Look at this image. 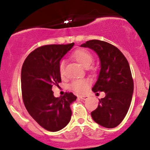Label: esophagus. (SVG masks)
I'll list each match as a JSON object with an SVG mask.
<instances>
[{
	"mask_svg": "<svg viewBox=\"0 0 150 150\" xmlns=\"http://www.w3.org/2000/svg\"><path fill=\"white\" fill-rule=\"evenodd\" d=\"M79 98H80V99H82V100H87L89 98V97L88 96H79Z\"/></svg>",
	"mask_w": 150,
	"mask_h": 150,
	"instance_id": "esophagus-1",
	"label": "esophagus"
}]
</instances>
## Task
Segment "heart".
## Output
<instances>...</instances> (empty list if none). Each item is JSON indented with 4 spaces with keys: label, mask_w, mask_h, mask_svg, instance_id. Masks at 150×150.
Returning a JSON list of instances; mask_svg holds the SVG:
<instances>
[{
    "label": "heart",
    "mask_w": 150,
    "mask_h": 150,
    "mask_svg": "<svg viewBox=\"0 0 150 150\" xmlns=\"http://www.w3.org/2000/svg\"><path fill=\"white\" fill-rule=\"evenodd\" d=\"M73 59L76 61L84 68H88L93 61V56L89 51L85 49H77L71 55ZM60 75L63 77L65 73V63L61 61L58 66ZM89 86V82L86 80H77L73 82L70 85V88L77 93H83Z\"/></svg>",
    "instance_id": "b5f03b06"
}]
</instances>
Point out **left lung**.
Here are the masks:
<instances>
[{"label":"left lung","mask_w":150,"mask_h":150,"mask_svg":"<svg viewBox=\"0 0 150 150\" xmlns=\"http://www.w3.org/2000/svg\"><path fill=\"white\" fill-rule=\"evenodd\" d=\"M80 46L93 50L99 56L100 70L92 89L106 94L99 99L98 107L91 113L92 119L104 128H115L126 116L133 94L128 62L119 49L106 42L94 39Z\"/></svg>","instance_id":"left-lung-1"}]
</instances>
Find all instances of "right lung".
I'll use <instances>...</instances> for the list:
<instances>
[{"instance_id": "1", "label": "right lung", "mask_w": 150, "mask_h": 150, "mask_svg": "<svg viewBox=\"0 0 150 150\" xmlns=\"http://www.w3.org/2000/svg\"><path fill=\"white\" fill-rule=\"evenodd\" d=\"M74 43L37 48L22 65L21 87L24 104L30 116L46 130L56 132L65 128L72 116L70 104L76 100L73 93L55 97L52 87L61 82L58 66Z\"/></svg>"}]
</instances>
